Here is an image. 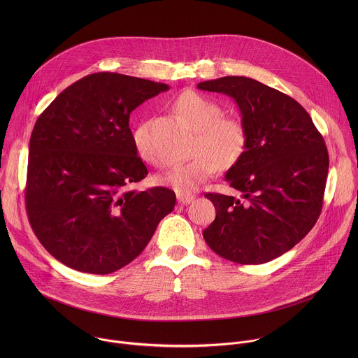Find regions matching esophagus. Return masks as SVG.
Instances as JSON below:
<instances>
[{"label":"esophagus","instance_id":"obj_1","mask_svg":"<svg viewBox=\"0 0 358 358\" xmlns=\"http://www.w3.org/2000/svg\"><path fill=\"white\" fill-rule=\"evenodd\" d=\"M176 197H178V201L183 205L190 204V203H193L194 199H196L193 194H185V193H178Z\"/></svg>","mask_w":358,"mask_h":358}]
</instances>
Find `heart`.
I'll list each match as a JSON object with an SVG mask.
<instances>
[{"label": "heart", "instance_id": "obj_1", "mask_svg": "<svg viewBox=\"0 0 358 358\" xmlns=\"http://www.w3.org/2000/svg\"><path fill=\"white\" fill-rule=\"evenodd\" d=\"M176 111L197 129L194 154L182 162L173 164L159 180L176 192L189 193L212 176L220 166L234 165L244 154L247 131L234 117L222 115L219 103L194 91L180 94L175 101ZM132 143L145 161L161 165L162 161L154 149L146 122L139 124L132 132Z\"/></svg>", "mask_w": 358, "mask_h": 358}]
</instances>
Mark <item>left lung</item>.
<instances>
[{
    "label": "left lung",
    "mask_w": 358,
    "mask_h": 358,
    "mask_svg": "<svg viewBox=\"0 0 358 358\" xmlns=\"http://www.w3.org/2000/svg\"><path fill=\"white\" fill-rule=\"evenodd\" d=\"M197 88L233 98L247 131L244 154L224 176L241 199L205 194L216 209L205 241L240 264L270 262L294 248L321 213L329 166L324 138L299 103L252 78L229 76Z\"/></svg>",
    "instance_id": "obj_1"
}]
</instances>
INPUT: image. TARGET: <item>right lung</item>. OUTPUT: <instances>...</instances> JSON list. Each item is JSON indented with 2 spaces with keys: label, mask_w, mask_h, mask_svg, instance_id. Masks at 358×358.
<instances>
[{
  "label": "right lung",
  "mask_w": 358,
  "mask_h": 358,
  "mask_svg": "<svg viewBox=\"0 0 358 358\" xmlns=\"http://www.w3.org/2000/svg\"><path fill=\"white\" fill-rule=\"evenodd\" d=\"M166 84L117 73L90 74L40 114L24 189L30 224L55 259L110 274L141 255L176 196L132 189L149 173L129 128L131 113Z\"/></svg>",
  "instance_id": "obj_1"
}]
</instances>
